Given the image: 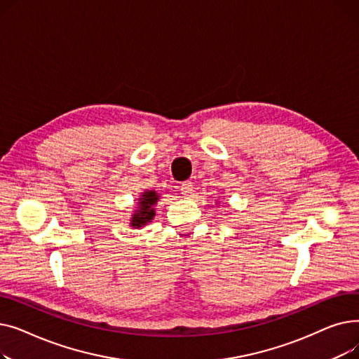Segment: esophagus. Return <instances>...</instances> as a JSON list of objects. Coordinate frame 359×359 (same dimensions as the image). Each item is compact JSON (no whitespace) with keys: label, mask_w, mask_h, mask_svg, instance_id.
I'll list each match as a JSON object with an SVG mask.
<instances>
[{"label":"esophagus","mask_w":359,"mask_h":359,"mask_svg":"<svg viewBox=\"0 0 359 359\" xmlns=\"http://www.w3.org/2000/svg\"><path fill=\"white\" fill-rule=\"evenodd\" d=\"M180 192L183 196H191V194L194 192L192 182H183L180 186Z\"/></svg>","instance_id":"obj_1"}]
</instances>
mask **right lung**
<instances>
[{"instance_id": "right-lung-1", "label": "right lung", "mask_w": 359, "mask_h": 359, "mask_svg": "<svg viewBox=\"0 0 359 359\" xmlns=\"http://www.w3.org/2000/svg\"><path fill=\"white\" fill-rule=\"evenodd\" d=\"M138 201H140L138 208L135 210L134 214H132V218H130V227L134 229L144 227V225H147L148 222H151V219L154 218L156 211L153 206L158 201V194H156V191H147L141 194V198Z\"/></svg>"}]
</instances>
